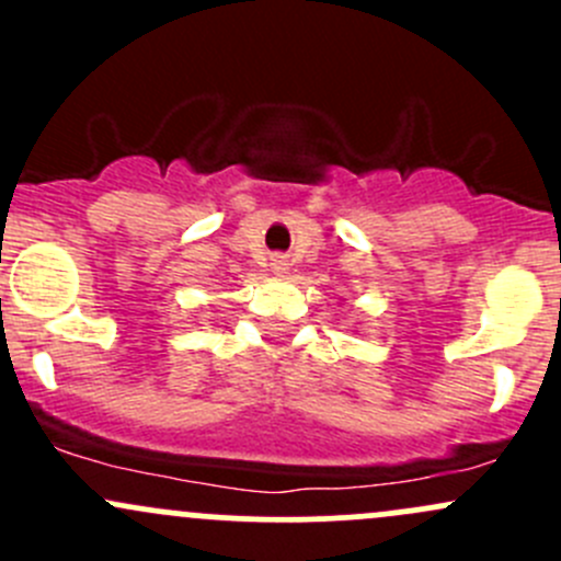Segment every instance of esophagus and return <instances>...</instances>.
Instances as JSON below:
<instances>
[{
	"mask_svg": "<svg viewBox=\"0 0 561 561\" xmlns=\"http://www.w3.org/2000/svg\"><path fill=\"white\" fill-rule=\"evenodd\" d=\"M271 268H274L276 274H285V271H287V257H285V254H274V257H271Z\"/></svg>",
	"mask_w": 561,
	"mask_h": 561,
	"instance_id": "34e87169",
	"label": "esophagus"
}]
</instances>
